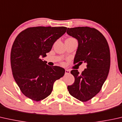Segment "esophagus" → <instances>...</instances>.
<instances>
[{
  "mask_svg": "<svg viewBox=\"0 0 122 122\" xmlns=\"http://www.w3.org/2000/svg\"><path fill=\"white\" fill-rule=\"evenodd\" d=\"M70 73V71L68 69H65V75H68V74H69Z\"/></svg>",
  "mask_w": 122,
  "mask_h": 122,
  "instance_id": "esophagus-1",
  "label": "esophagus"
}]
</instances>
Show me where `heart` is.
I'll use <instances>...</instances> for the list:
<instances>
[{
	"label": "heart",
	"instance_id": "1",
	"mask_svg": "<svg viewBox=\"0 0 122 122\" xmlns=\"http://www.w3.org/2000/svg\"><path fill=\"white\" fill-rule=\"evenodd\" d=\"M68 39H74L73 38H68Z\"/></svg>",
	"mask_w": 122,
	"mask_h": 122
}]
</instances>
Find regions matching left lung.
I'll return each instance as SVG.
<instances>
[{
  "mask_svg": "<svg viewBox=\"0 0 122 122\" xmlns=\"http://www.w3.org/2000/svg\"><path fill=\"white\" fill-rule=\"evenodd\" d=\"M67 34L76 38L78 47L74 63H86L81 74L72 70L74 84L68 86L74 97L86 102L99 92L106 80L110 68V51L105 37L97 30L89 27L68 28Z\"/></svg>",
  "mask_w": 122,
  "mask_h": 122,
  "instance_id": "8db88e82",
  "label": "left lung"
}]
</instances>
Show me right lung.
<instances>
[{
  "label": "right lung",
  "instance_id": "right-lung-1",
  "mask_svg": "<svg viewBox=\"0 0 122 122\" xmlns=\"http://www.w3.org/2000/svg\"><path fill=\"white\" fill-rule=\"evenodd\" d=\"M66 29L30 27L19 33L14 41L10 56L13 76L23 94L30 99H45L52 92L54 82L64 76V69L49 66L41 58L46 56Z\"/></svg>",
  "mask_w": 122,
  "mask_h": 122
}]
</instances>
